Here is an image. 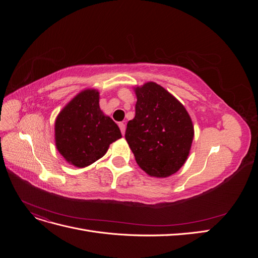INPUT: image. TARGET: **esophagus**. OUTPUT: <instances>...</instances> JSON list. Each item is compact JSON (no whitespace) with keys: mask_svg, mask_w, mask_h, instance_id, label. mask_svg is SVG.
Instances as JSON below:
<instances>
[{"mask_svg":"<svg viewBox=\"0 0 258 258\" xmlns=\"http://www.w3.org/2000/svg\"><path fill=\"white\" fill-rule=\"evenodd\" d=\"M119 128H120V131H121V134H122V136L124 135V131H126V124H124L123 122H119Z\"/></svg>","mask_w":258,"mask_h":258,"instance_id":"34e87169","label":"esophagus"}]
</instances>
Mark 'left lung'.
Here are the masks:
<instances>
[{"instance_id": "8db88e82", "label": "left lung", "mask_w": 258, "mask_h": 258, "mask_svg": "<svg viewBox=\"0 0 258 258\" xmlns=\"http://www.w3.org/2000/svg\"><path fill=\"white\" fill-rule=\"evenodd\" d=\"M136 116L127 123L126 140L146 174L168 177L182 168L194 139L185 106L162 86L147 82L134 88Z\"/></svg>"}]
</instances>
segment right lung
<instances>
[{
  "label": "right lung",
  "mask_w": 258,
  "mask_h": 258,
  "mask_svg": "<svg viewBox=\"0 0 258 258\" xmlns=\"http://www.w3.org/2000/svg\"><path fill=\"white\" fill-rule=\"evenodd\" d=\"M100 92L87 88L70 101L54 120V143L70 165L85 168L106 154L121 138L118 126L101 111Z\"/></svg>",
  "instance_id": "1"
}]
</instances>
